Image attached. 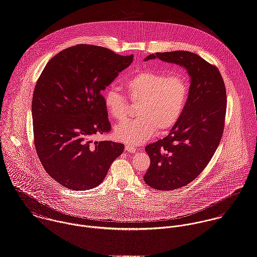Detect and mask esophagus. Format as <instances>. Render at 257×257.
Instances as JSON below:
<instances>
[{"label":"esophagus","instance_id":"34e87169","mask_svg":"<svg viewBox=\"0 0 257 257\" xmlns=\"http://www.w3.org/2000/svg\"><path fill=\"white\" fill-rule=\"evenodd\" d=\"M125 150H126V151H128V152H137L138 148H137V147H135V146H132V145L126 144V145H125Z\"/></svg>","mask_w":257,"mask_h":257}]
</instances>
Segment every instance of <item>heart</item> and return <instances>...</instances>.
Segmentation results:
<instances>
[{"label":"heart","mask_w":257,"mask_h":257,"mask_svg":"<svg viewBox=\"0 0 257 257\" xmlns=\"http://www.w3.org/2000/svg\"><path fill=\"white\" fill-rule=\"evenodd\" d=\"M132 102H140V117L119 123L115 128L117 140L139 145L150 140L154 133L172 128L180 119L187 104L188 82L182 74L154 70L138 72L124 83ZM104 105L110 116L122 120L130 113L127 98L113 86L104 92Z\"/></svg>","instance_id":"b5f03b06"}]
</instances>
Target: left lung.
I'll list each match as a JSON object with an SVG mask.
<instances>
[{
	"label": "left lung",
	"mask_w": 257,
	"mask_h": 257,
	"mask_svg": "<svg viewBox=\"0 0 257 257\" xmlns=\"http://www.w3.org/2000/svg\"><path fill=\"white\" fill-rule=\"evenodd\" d=\"M187 69L190 87L178 122L163 139L145 146L150 166L144 182L159 190H175L192 182L210 162L224 132L227 94L218 68L187 51L151 54Z\"/></svg>",
	"instance_id": "obj_1"
}]
</instances>
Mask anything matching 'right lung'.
I'll return each instance as SVG.
<instances>
[{"mask_svg": "<svg viewBox=\"0 0 257 257\" xmlns=\"http://www.w3.org/2000/svg\"><path fill=\"white\" fill-rule=\"evenodd\" d=\"M104 47L79 44L54 56L32 97L36 153L50 177L72 190L100 185L122 143L94 136L111 131L101 91L133 63Z\"/></svg>", "mask_w": 257, "mask_h": 257, "instance_id": "1", "label": "right lung"}]
</instances>
